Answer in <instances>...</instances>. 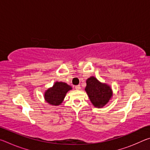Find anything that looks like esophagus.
<instances>
[{
	"label": "esophagus",
	"instance_id": "34e87169",
	"mask_svg": "<svg viewBox=\"0 0 150 150\" xmlns=\"http://www.w3.org/2000/svg\"><path fill=\"white\" fill-rule=\"evenodd\" d=\"M75 89L76 90H80L81 89V86L80 85L75 86Z\"/></svg>",
	"mask_w": 150,
	"mask_h": 150
}]
</instances>
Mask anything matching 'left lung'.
Returning <instances> with one entry per match:
<instances>
[{"instance_id":"8db88e82","label":"left lung","mask_w":150,"mask_h":150,"mask_svg":"<svg viewBox=\"0 0 150 150\" xmlns=\"http://www.w3.org/2000/svg\"><path fill=\"white\" fill-rule=\"evenodd\" d=\"M85 90L95 107L101 108L108 103L112 96V91L108 85L100 83L95 77H91L86 81Z\"/></svg>"}]
</instances>
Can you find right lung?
Listing matches in <instances>:
<instances>
[{
    "label": "right lung",
    "instance_id": "1",
    "mask_svg": "<svg viewBox=\"0 0 150 150\" xmlns=\"http://www.w3.org/2000/svg\"><path fill=\"white\" fill-rule=\"evenodd\" d=\"M71 86L63 82H55L52 87L49 88L44 93L45 101L50 105L57 106L62 103L66 93L71 90Z\"/></svg>",
    "mask_w": 150,
    "mask_h": 150
}]
</instances>
